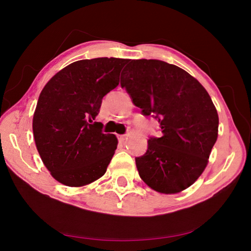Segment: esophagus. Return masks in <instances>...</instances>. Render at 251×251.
<instances>
[{
	"label": "esophagus",
	"mask_w": 251,
	"mask_h": 251,
	"mask_svg": "<svg viewBox=\"0 0 251 251\" xmlns=\"http://www.w3.org/2000/svg\"><path fill=\"white\" fill-rule=\"evenodd\" d=\"M118 139H120V142L125 143L126 139H127V135H120V136H118Z\"/></svg>",
	"instance_id": "1"
}]
</instances>
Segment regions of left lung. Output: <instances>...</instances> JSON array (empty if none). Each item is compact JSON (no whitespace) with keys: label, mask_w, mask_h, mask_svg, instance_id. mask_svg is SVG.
<instances>
[{"label":"left lung","mask_w":251,"mask_h":251,"mask_svg":"<svg viewBox=\"0 0 251 251\" xmlns=\"http://www.w3.org/2000/svg\"><path fill=\"white\" fill-rule=\"evenodd\" d=\"M121 86L146 116H154L160 137L148 139L136 157L139 176L160 194H177L196 181L218 137L219 118L205 87L180 67L158 59H130Z\"/></svg>","instance_id":"left-lung-1"}]
</instances>
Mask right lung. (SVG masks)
Wrapping results in <instances>:
<instances>
[{
  "instance_id": "right-lung-1",
  "label": "right lung",
  "mask_w": 251,
  "mask_h": 251,
  "mask_svg": "<svg viewBox=\"0 0 251 251\" xmlns=\"http://www.w3.org/2000/svg\"><path fill=\"white\" fill-rule=\"evenodd\" d=\"M128 59L100 57L72 63L42 90L33 116V135L41 159L58 182L91 184L106 173L115 154V135L95 122L103 97L120 84Z\"/></svg>"
}]
</instances>
